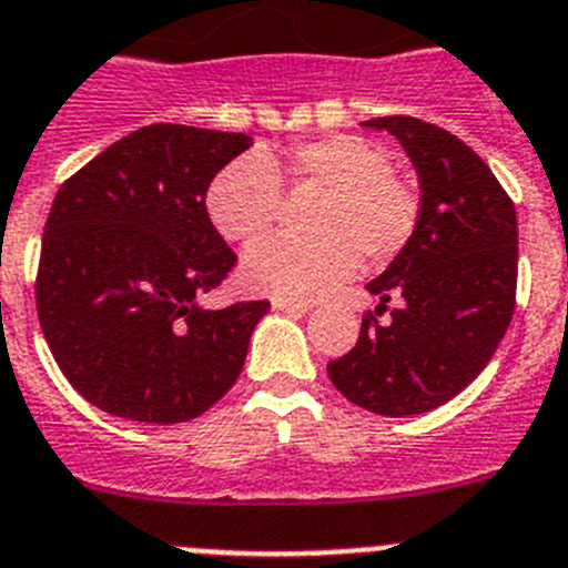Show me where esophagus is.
<instances>
[{"label": "esophagus", "mask_w": 568, "mask_h": 568, "mask_svg": "<svg viewBox=\"0 0 568 568\" xmlns=\"http://www.w3.org/2000/svg\"><path fill=\"white\" fill-rule=\"evenodd\" d=\"M273 310H278V313H287V315H304L313 310V304L310 301H290V298H273Z\"/></svg>", "instance_id": "obj_1"}]
</instances>
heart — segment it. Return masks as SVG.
Masks as SVG:
<instances>
[{
    "label": "heart",
    "instance_id": "obj_1",
    "mask_svg": "<svg viewBox=\"0 0 568 568\" xmlns=\"http://www.w3.org/2000/svg\"><path fill=\"white\" fill-rule=\"evenodd\" d=\"M281 179L293 190H321L310 213L313 239L261 241L241 258L250 293L318 298L358 270L386 264L413 241L420 202L395 175L393 155L364 135L333 133L278 153H244L224 164L207 187V215L227 241H255L281 213Z\"/></svg>",
    "mask_w": 568,
    "mask_h": 568
}]
</instances>
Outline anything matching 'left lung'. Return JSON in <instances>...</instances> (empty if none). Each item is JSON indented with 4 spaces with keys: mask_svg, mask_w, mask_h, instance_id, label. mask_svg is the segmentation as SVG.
Here are the masks:
<instances>
[{
    "mask_svg": "<svg viewBox=\"0 0 568 568\" xmlns=\"http://www.w3.org/2000/svg\"><path fill=\"white\" fill-rule=\"evenodd\" d=\"M395 135L420 184L413 241L366 284L375 313L358 344L327 373L335 389L375 415L404 418L453 400L484 373L515 313L518 213L489 164L449 130L413 115L364 122Z\"/></svg>",
    "mask_w": 568,
    "mask_h": 568,
    "instance_id": "left-lung-1",
    "label": "left lung"
}]
</instances>
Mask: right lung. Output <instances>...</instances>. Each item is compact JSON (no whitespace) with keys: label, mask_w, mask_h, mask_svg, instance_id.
Listing matches in <instances>:
<instances>
[{"label":"right lung","mask_w":568,"mask_h":568,"mask_svg":"<svg viewBox=\"0 0 568 568\" xmlns=\"http://www.w3.org/2000/svg\"><path fill=\"white\" fill-rule=\"evenodd\" d=\"M253 135L150 124L59 187L37 310L64 378L102 413L182 424L227 395L267 301L207 310L235 253L207 215L213 175Z\"/></svg>","instance_id":"add662e5"}]
</instances>
